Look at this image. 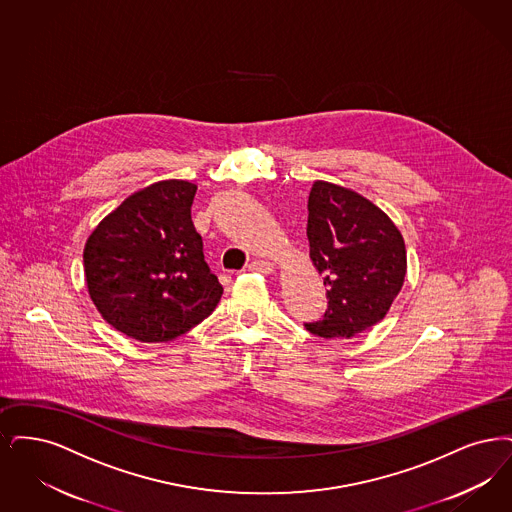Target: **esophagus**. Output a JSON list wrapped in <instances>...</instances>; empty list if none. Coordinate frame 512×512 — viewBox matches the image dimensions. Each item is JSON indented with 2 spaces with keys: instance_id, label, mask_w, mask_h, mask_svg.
Returning a JSON list of instances; mask_svg holds the SVG:
<instances>
[{
  "instance_id": "obj_1",
  "label": "esophagus",
  "mask_w": 512,
  "mask_h": 512,
  "mask_svg": "<svg viewBox=\"0 0 512 512\" xmlns=\"http://www.w3.org/2000/svg\"><path fill=\"white\" fill-rule=\"evenodd\" d=\"M248 269L250 271H258V273H273V262H267V260H254V262H250L248 264Z\"/></svg>"
}]
</instances>
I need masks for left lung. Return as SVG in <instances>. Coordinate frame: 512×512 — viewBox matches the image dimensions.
I'll use <instances>...</instances> for the list:
<instances>
[{
    "mask_svg": "<svg viewBox=\"0 0 512 512\" xmlns=\"http://www.w3.org/2000/svg\"><path fill=\"white\" fill-rule=\"evenodd\" d=\"M306 231L329 306L319 321L304 327L321 338H352L377 325L400 294L407 271L400 229L356 191L315 181Z\"/></svg>",
    "mask_w": 512,
    "mask_h": 512,
    "instance_id": "left-lung-1",
    "label": "left lung"
}]
</instances>
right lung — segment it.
I'll return each instance as SVG.
<instances>
[{
  "mask_svg": "<svg viewBox=\"0 0 512 512\" xmlns=\"http://www.w3.org/2000/svg\"><path fill=\"white\" fill-rule=\"evenodd\" d=\"M197 185L158 181L124 200L84 248L89 296L116 331L168 342L204 321L223 287L202 252L191 204Z\"/></svg>",
  "mask_w": 512,
  "mask_h": 512,
  "instance_id": "right-lung-1",
  "label": "right lung"
}]
</instances>
